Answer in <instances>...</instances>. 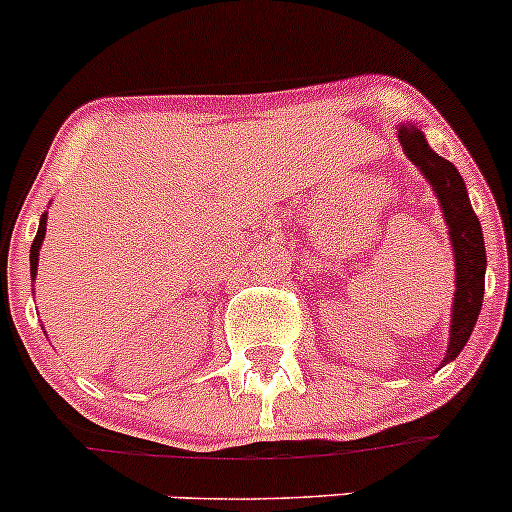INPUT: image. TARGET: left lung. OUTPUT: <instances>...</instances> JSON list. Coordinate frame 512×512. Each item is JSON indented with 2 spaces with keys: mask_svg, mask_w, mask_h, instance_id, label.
Returning <instances> with one entry per match:
<instances>
[{
  "mask_svg": "<svg viewBox=\"0 0 512 512\" xmlns=\"http://www.w3.org/2000/svg\"><path fill=\"white\" fill-rule=\"evenodd\" d=\"M398 140L403 145L405 155L410 157V162L423 172L425 180L430 182L433 192L438 195L450 242H453L455 297L453 320H450V342L443 357V365H448L463 352L465 342L470 340L475 322H478L480 307H483L485 265H488L483 230H480L478 215L470 207L463 177L455 170L453 162L430 150L425 135L415 124H400Z\"/></svg>",
  "mask_w": 512,
  "mask_h": 512,
  "instance_id": "8db88e82",
  "label": "left lung"
}]
</instances>
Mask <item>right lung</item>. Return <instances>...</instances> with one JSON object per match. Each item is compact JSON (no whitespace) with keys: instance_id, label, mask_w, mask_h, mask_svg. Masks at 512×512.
<instances>
[{"instance_id":"add662e5","label":"right lung","mask_w":512,"mask_h":512,"mask_svg":"<svg viewBox=\"0 0 512 512\" xmlns=\"http://www.w3.org/2000/svg\"><path fill=\"white\" fill-rule=\"evenodd\" d=\"M44 232H47V215H42V220H39L37 237H34V242H32V250H29V270H32V280H34V275H37L39 247H42V242H44Z\"/></svg>"}]
</instances>
